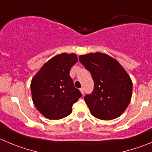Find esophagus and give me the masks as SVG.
<instances>
[{"mask_svg":"<svg viewBox=\"0 0 152 152\" xmlns=\"http://www.w3.org/2000/svg\"><path fill=\"white\" fill-rule=\"evenodd\" d=\"M80 91H81V93H82V94H83V95H84V94H85L84 88H80Z\"/></svg>","mask_w":152,"mask_h":152,"instance_id":"34e87169","label":"esophagus"}]
</instances>
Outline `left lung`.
Here are the masks:
<instances>
[{
	"label": "left lung",
	"instance_id": "8db88e82",
	"mask_svg": "<svg viewBox=\"0 0 152 152\" xmlns=\"http://www.w3.org/2000/svg\"><path fill=\"white\" fill-rule=\"evenodd\" d=\"M79 59L94 83L93 92L84 98L92 115L101 120L121 115L130 103L133 89L125 69L115 59L100 52L80 55Z\"/></svg>",
	"mask_w": 152,
	"mask_h": 152
}]
</instances>
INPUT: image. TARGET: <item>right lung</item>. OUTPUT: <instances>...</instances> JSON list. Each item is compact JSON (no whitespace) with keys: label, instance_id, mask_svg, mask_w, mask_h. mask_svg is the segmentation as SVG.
Instances as JSON below:
<instances>
[{"label":"right lung","instance_id":"1","mask_svg":"<svg viewBox=\"0 0 152 152\" xmlns=\"http://www.w3.org/2000/svg\"><path fill=\"white\" fill-rule=\"evenodd\" d=\"M78 61L76 54L62 53L53 57L31 80L34 104L43 116L52 120L66 117L82 94L76 88L69 70Z\"/></svg>","mask_w":152,"mask_h":152}]
</instances>
